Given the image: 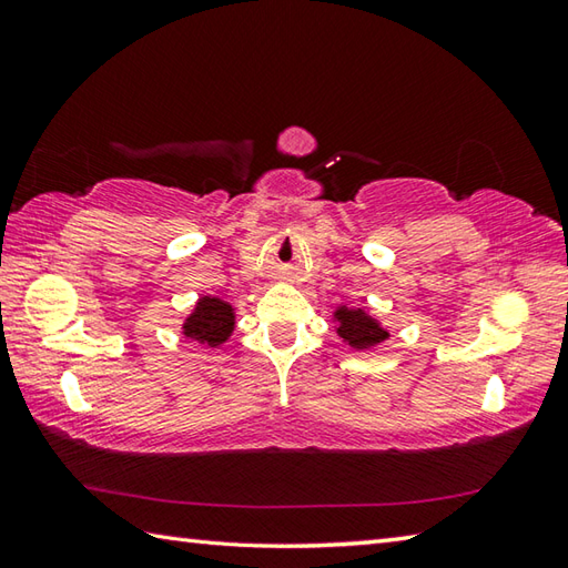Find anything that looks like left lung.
<instances>
[{"instance_id": "left-lung-1", "label": "left lung", "mask_w": 568, "mask_h": 568, "mask_svg": "<svg viewBox=\"0 0 568 568\" xmlns=\"http://www.w3.org/2000/svg\"><path fill=\"white\" fill-rule=\"evenodd\" d=\"M334 332L342 344L352 346L354 352H371L390 339V332L383 327V322L366 307L336 305L332 312Z\"/></svg>"}]
</instances>
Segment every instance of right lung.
Segmentation results:
<instances>
[{
  "instance_id": "right-lung-1",
  "label": "right lung",
  "mask_w": 568,
  "mask_h": 568,
  "mask_svg": "<svg viewBox=\"0 0 568 568\" xmlns=\"http://www.w3.org/2000/svg\"><path fill=\"white\" fill-rule=\"evenodd\" d=\"M236 329V307L226 303L220 295H200L195 307L180 324L185 339L197 342L202 346L216 348L232 339Z\"/></svg>"
}]
</instances>
